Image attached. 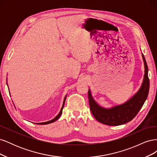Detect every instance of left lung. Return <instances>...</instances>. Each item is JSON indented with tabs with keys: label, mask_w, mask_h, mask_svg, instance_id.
<instances>
[{
	"label": "left lung",
	"mask_w": 157,
	"mask_h": 157,
	"mask_svg": "<svg viewBox=\"0 0 157 157\" xmlns=\"http://www.w3.org/2000/svg\"><path fill=\"white\" fill-rule=\"evenodd\" d=\"M142 58L145 68L143 82L137 92L126 102L109 108L102 107L94 99L89 88L88 99L90 110L98 121L109 126L124 124L131 121L140 111L148 96L149 90L148 67L143 54Z\"/></svg>",
	"instance_id": "1"
}]
</instances>
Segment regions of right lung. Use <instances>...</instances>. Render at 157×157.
<instances>
[{"mask_svg":"<svg viewBox=\"0 0 157 157\" xmlns=\"http://www.w3.org/2000/svg\"><path fill=\"white\" fill-rule=\"evenodd\" d=\"M6 81H7V80H6ZM6 84H7V86H8V83L6 82ZM66 98H67V95H66L65 96V98H64V99H63V105H62V107H61V110H60V111H59V114L58 115H57L54 118H53V119H52L51 121H47V122H40V123H35V124H50V123H52V122H55L56 121H57L58 119V118L60 117V116H61V113H62V110H63V106H64V104H65V99H66Z\"/></svg>","mask_w":157,"mask_h":157,"instance_id":"obj_1","label":"right lung"}]
</instances>
